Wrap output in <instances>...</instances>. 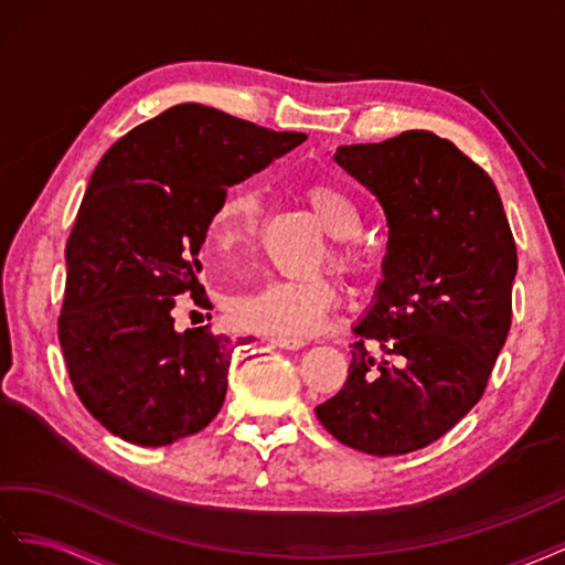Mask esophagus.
<instances>
[{
    "label": "esophagus",
    "instance_id": "obj_1",
    "mask_svg": "<svg viewBox=\"0 0 565 565\" xmlns=\"http://www.w3.org/2000/svg\"><path fill=\"white\" fill-rule=\"evenodd\" d=\"M267 341L271 345L284 348V350H298L305 345V341H300V338H281V335H271V338H267Z\"/></svg>",
    "mask_w": 565,
    "mask_h": 565
}]
</instances>
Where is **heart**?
Instances as JSON below:
<instances>
[{
    "label": "heart",
    "mask_w": 565,
    "mask_h": 565,
    "mask_svg": "<svg viewBox=\"0 0 565 565\" xmlns=\"http://www.w3.org/2000/svg\"><path fill=\"white\" fill-rule=\"evenodd\" d=\"M308 201L324 230L335 238H350L360 230L358 207L343 189L331 182H312ZM263 201L253 186H234L217 201L207 220V241L220 253H234L248 246L260 227ZM335 300L333 284L315 274L305 279H267L253 291L238 294L230 302V315L236 327L281 338L312 335L321 317Z\"/></svg>",
    "instance_id": "heart-1"
}]
</instances>
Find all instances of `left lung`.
Wrapping results in <instances>:
<instances>
[{"label":"left lung","instance_id":"left-lung-1","mask_svg":"<svg viewBox=\"0 0 565 565\" xmlns=\"http://www.w3.org/2000/svg\"><path fill=\"white\" fill-rule=\"evenodd\" d=\"M333 158L379 199L388 253L354 327L348 381L315 412L338 443L407 455L443 438L486 393L511 329L515 241L490 174L449 139L409 130L338 147Z\"/></svg>","mask_w":565,"mask_h":565}]
</instances>
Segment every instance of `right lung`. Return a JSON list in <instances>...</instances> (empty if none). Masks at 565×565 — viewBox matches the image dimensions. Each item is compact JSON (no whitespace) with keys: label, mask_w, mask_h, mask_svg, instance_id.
I'll return each instance as SVG.
<instances>
[{"label":"right lung","mask_w":565,"mask_h":565,"mask_svg":"<svg viewBox=\"0 0 565 565\" xmlns=\"http://www.w3.org/2000/svg\"><path fill=\"white\" fill-rule=\"evenodd\" d=\"M305 139L180 104L99 160L66 244L58 343L79 402L113 435L163 447L222 409L232 352L253 335L180 333L177 298L207 300L199 250L217 201Z\"/></svg>","instance_id":"1"}]
</instances>
